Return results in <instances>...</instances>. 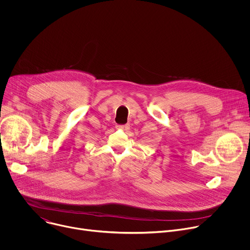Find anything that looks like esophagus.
Here are the masks:
<instances>
[{
  "instance_id": "obj_1",
  "label": "esophagus",
  "mask_w": 250,
  "mask_h": 250,
  "mask_svg": "<svg viewBox=\"0 0 250 250\" xmlns=\"http://www.w3.org/2000/svg\"><path fill=\"white\" fill-rule=\"evenodd\" d=\"M116 127L118 129H123V130H127L129 129V125H117Z\"/></svg>"
}]
</instances>
